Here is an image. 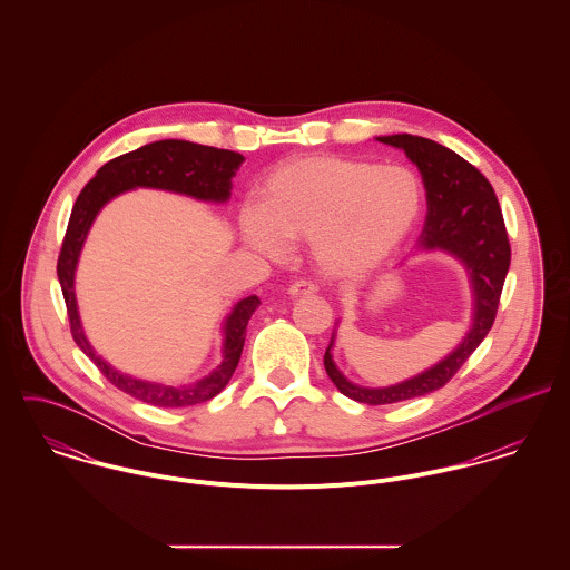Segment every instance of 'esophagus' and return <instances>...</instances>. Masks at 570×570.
<instances>
[{"mask_svg":"<svg viewBox=\"0 0 570 570\" xmlns=\"http://www.w3.org/2000/svg\"><path fill=\"white\" fill-rule=\"evenodd\" d=\"M318 292V285L314 281H296L294 285H289V296L298 298V296H312Z\"/></svg>","mask_w":570,"mask_h":570,"instance_id":"esophagus-1","label":"esophagus"}]
</instances>
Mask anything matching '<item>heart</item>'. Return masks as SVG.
Returning <instances> with one entry per match:
<instances>
[{
    "mask_svg": "<svg viewBox=\"0 0 570 570\" xmlns=\"http://www.w3.org/2000/svg\"><path fill=\"white\" fill-rule=\"evenodd\" d=\"M421 213V184L404 166L340 156L292 158L258 186V210H244L245 244L281 258L285 244H307L318 267L357 278L380 267Z\"/></svg>",
    "mask_w": 570,
    "mask_h": 570,
    "instance_id": "1",
    "label": "heart"
}]
</instances>
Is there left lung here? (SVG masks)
<instances>
[{"label": "left lung", "instance_id": "1", "mask_svg": "<svg viewBox=\"0 0 570 570\" xmlns=\"http://www.w3.org/2000/svg\"><path fill=\"white\" fill-rule=\"evenodd\" d=\"M377 140L404 149L407 158L416 164L428 199V217L419 247L450 252L465 265L474 289V323L463 342L445 360L412 380L386 389L351 384L333 364L331 337L325 351L328 380L342 395L368 406L397 404L428 395L443 389L456 375V371L485 340L495 321L502 285L511 263V245L495 193L476 166L463 160L452 149L421 136L395 134Z\"/></svg>", "mask_w": 570, "mask_h": 570}]
</instances>
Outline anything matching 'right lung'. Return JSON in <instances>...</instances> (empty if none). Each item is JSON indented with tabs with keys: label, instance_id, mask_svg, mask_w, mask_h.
<instances>
[{
	"label": "right lung",
	"instance_id": "right-lung-1",
	"mask_svg": "<svg viewBox=\"0 0 570 570\" xmlns=\"http://www.w3.org/2000/svg\"><path fill=\"white\" fill-rule=\"evenodd\" d=\"M244 160L242 154H235L228 149L204 147L186 140H160L102 164L96 170V177L87 181V186L82 188L81 195L75 202L63 245L59 252V263H57V274H59L63 298H66V307H68L72 337L82 353L98 366V371L116 389H120L122 393L145 404L160 407L195 406L219 395L230 382L239 364V357L244 351L245 326L252 318L254 309L261 305V301L256 296H247L235 305L233 314L224 325V333H226L224 362L197 384L164 386V384H154V382L122 375L120 371L109 366L100 355H96V351L91 348V344L82 333L77 296H75V272H77L85 237L98 210L109 199L138 186L163 188V190L181 193L195 199L222 204L230 197L233 177L237 175Z\"/></svg>",
	"mask_w": 570,
	"mask_h": 570
}]
</instances>
